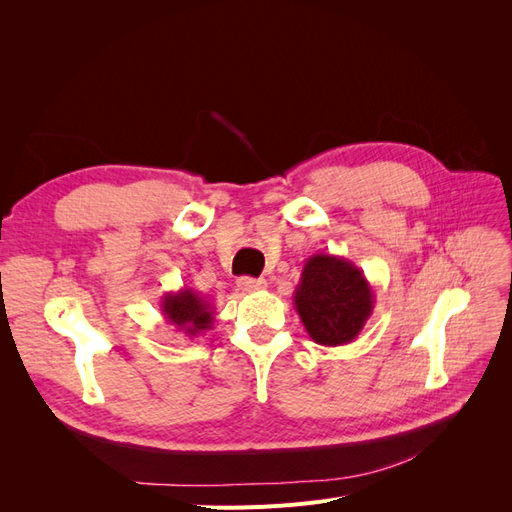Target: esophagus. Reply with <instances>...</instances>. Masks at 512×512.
<instances>
[{"label": "esophagus", "mask_w": 512, "mask_h": 512, "mask_svg": "<svg viewBox=\"0 0 512 512\" xmlns=\"http://www.w3.org/2000/svg\"><path fill=\"white\" fill-rule=\"evenodd\" d=\"M237 286L241 292H256V290H262L267 286V280L265 277H241Z\"/></svg>", "instance_id": "esophagus-1"}]
</instances>
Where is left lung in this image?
Returning <instances> with one entry per match:
<instances>
[{"instance_id":"1","label":"left lung","mask_w":512,"mask_h":512,"mask_svg":"<svg viewBox=\"0 0 512 512\" xmlns=\"http://www.w3.org/2000/svg\"><path fill=\"white\" fill-rule=\"evenodd\" d=\"M294 307L307 335L320 346H344L356 339L374 312V290L363 271L333 254L307 258Z\"/></svg>"}]
</instances>
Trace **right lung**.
Instances as JSON below:
<instances>
[{
    "label": "right lung",
    "instance_id": "add662e5",
    "mask_svg": "<svg viewBox=\"0 0 512 512\" xmlns=\"http://www.w3.org/2000/svg\"><path fill=\"white\" fill-rule=\"evenodd\" d=\"M160 307L168 324H173L175 329L183 331L188 337H196L213 327V303L192 288L166 292Z\"/></svg>",
    "mask_w": 512,
    "mask_h": 512
}]
</instances>
